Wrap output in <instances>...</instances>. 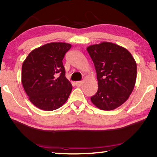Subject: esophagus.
Returning a JSON list of instances; mask_svg holds the SVG:
<instances>
[{"instance_id":"obj_1","label":"esophagus","mask_w":157,"mask_h":157,"mask_svg":"<svg viewBox=\"0 0 157 157\" xmlns=\"http://www.w3.org/2000/svg\"><path fill=\"white\" fill-rule=\"evenodd\" d=\"M75 85L77 86H80L82 85V81H78V82H75Z\"/></svg>"}]
</instances>
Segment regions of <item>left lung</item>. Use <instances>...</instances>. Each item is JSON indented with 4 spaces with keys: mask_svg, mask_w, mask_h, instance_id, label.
<instances>
[{
    "mask_svg": "<svg viewBox=\"0 0 157 157\" xmlns=\"http://www.w3.org/2000/svg\"><path fill=\"white\" fill-rule=\"evenodd\" d=\"M94 65L98 91L91 101L101 110L111 111L129 98L137 78L136 62L127 49L111 42L86 48Z\"/></svg>",
    "mask_w": 157,
    "mask_h": 157,
    "instance_id": "left-lung-1",
    "label": "left lung"
}]
</instances>
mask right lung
I'll use <instances>...</instances> for the list:
<instances>
[{
    "instance_id": "1",
    "label": "right lung",
    "mask_w": 157,
    "mask_h": 157,
    "mask_svg": "<svg viewBox=\"0 0 157 157\" xmlns=\"http://www.w3.org/2000/svg\"><path fill=\"white\" fill-rule=\"evenodd\" d=\"M71 44L52 42L34 49L22 66V83L29 101L37 108L53 111L63 105L72 86L63 64Z\"/></svg>"
}]
</instances>
